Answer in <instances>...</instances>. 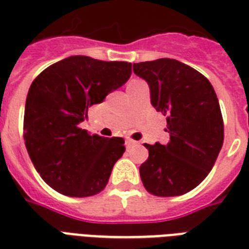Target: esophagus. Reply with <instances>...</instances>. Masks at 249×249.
I'll use <instances>...</instances> for the list:
<instances>
[{"label": "esophagus", "mask_w": 249, "mask_h": 249, "mask_svg": "<svg viewBox=\"0 0 249 249\" xmlns=\"http://www.w3.org/2000/svg\"><path fill=\"white\" fill-rule=\"evenodd\" d=\"M136 144H137L136 141H133V140H126V141H125V146H126V148L133 147V146H136Z\"/></svg>", "instance_id": "obj_1"}]
</instances>
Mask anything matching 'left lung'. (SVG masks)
Masks as SVG:
<instances>
[{
	"label": "left lung",
	"mask_w": 249,
	"mask_h": 249,
	"mask_svg": "<svg viewBox=\"0 0 249 249\" xmlns=\"http://www.w3.org/2000/svg\"><path fill=\"white\" fill-rule=\"evenodd\" d=\"M150 86L151 105L166 116V144L144 143L140 166L144 189L155 196H178L195 189L213 168L224 143V120L213 86L187 64L161 58L133 64Z\"/></svg>",
	"instance_id": "obj_1"
}]
</instances>
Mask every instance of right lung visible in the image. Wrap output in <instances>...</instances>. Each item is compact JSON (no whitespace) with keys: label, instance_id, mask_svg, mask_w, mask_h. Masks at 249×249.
I'll return each instance as SVG.
<instances>
[{"label":"right lung","instance_id":"1","mask_svg":"<svg viewBox=\"0 0 249 249\" xmlns=\"http://www.w3.org/2000/svg\"><path fill=\"white\" fill-rule=\"evenodd\" d=\"M128 62L73 55L52 64L33 80L24 111V141L41 178L72 197L93 196L105 189L125 151L120 137L105 138L79 126L90 106L124 85Z\"/></svg>","mask_w":249,"mask_h":249}]
</instances>
